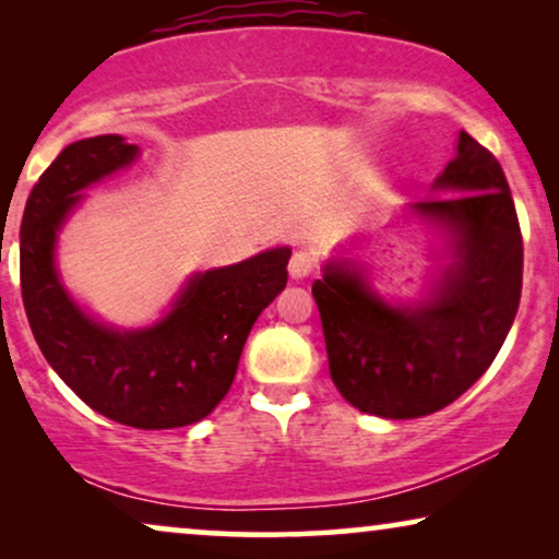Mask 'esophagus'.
I'll return each instance as SVG.
<instances>
[{"label":"esophagus","mask_w":559,"mask_h":559,"mask_svg":"<svg viewBox=\"0 0 559 559\" xmlns=\"http://www.w3.org/2000/svg\"><path fill=\"white\" fill-rule=\"evenodd\" d=\"M318 257L312 251H295L293 259H289V277L293 280H305L316 272Z\"/></svg>","instance_id":"1"}]
</instances>
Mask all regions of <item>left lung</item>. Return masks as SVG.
<instances>
[{"mask_svg": "<svg viewBox=\"0 0 559 559\" xmlns=\"http://www.w3.org/2000/svg\"><path fill=\"white\" fill-rule=\"evenodd\" d=\"M412 211L455 236V262L417 308L379 300L348 264L312 282L333 384L369 415L412 419L455 402L499 354L522 297L524 247L499 159L461 132L457 155Z\"/></svg>", "mask_w": 559, "mask_h": 559, "instance_id": "1", "label": "left lung"}]
</instances>
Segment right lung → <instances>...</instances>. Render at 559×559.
Instances as JSON below:
<instances>
[{
	"mask_svg": "<svg viewBox=\"0 0 559 559\" xmlns=\"http://www.w3.org/2000/svg\"><path fill=\"white\" fill-rule=\"evenodd\" d=\"M136 157V144L102 134L68 144L35 182L20 226L22 302L43 356L98 415L140 430L209 417L236 377L243 343L287 285L289 249L198 274L147 331L119 333L75 308L52 266L56 234L75 195Z\"/></svg>",
	"mask_w": 559,
	"mask_h": 559,
	"instance_id": "obj_1",
	"label": "right lung"
}]
</instances>
